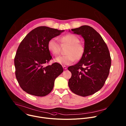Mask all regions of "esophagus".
<instances>
[{"label": "esophagus", "instance_id": "1", "mask_svg": "<svg viewBox=\"0 0 126 126\" xmlns=\"http://www.w3.org/2000/svg\"><path fill=\"white\" fill-rule=\"evenodd\" d=\"M62 67H63V69H65V70H66V69H67V67L66 66H63Z\"/></svg>", "mask_w": 126, "mask_h": 126}]
</instances>
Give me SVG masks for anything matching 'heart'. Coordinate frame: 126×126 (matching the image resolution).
Listing matches in <instances>:
<instances>
[{"instance_id":"heart-1","label":"heart","mask_w":126,"mask_h":126,"mask_svg":"<svg viewBox=\"0 0 126 126\" xmlns=\"http://www.w3.org/2000/svg\"><path fill=\"white\" fill-rule=\"evenodd\" d=\"M63 44L70 45L67 52V55L60 56L55 58L54 61L61 65H68L74 62L76 59H80L83 52V47L78 43V38L73 34H66L60 38ZM47 48L54 55L59 54L60 51V45L56 38H52L48 42Z\"/></svg>"}]
</instances>
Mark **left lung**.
I'll list each match as a JSON object with an SVG mask.
<instances>
[{
  "label": "left lung",
  "mask_w": 126,
  "mask_h": 126,
  "mask_svg": "<svg viewBox=\"0 0 126 126\" xmlns=\"http://www.w3.org/2000/svg\"><path fill=\"white\" fill-rule=\"evenodd\" d=\"M84 39V50L79 61L68 67L71 78L68 85L75 94L83 97L92 95L103 86L109 75L111 60L108 47L100 34L84 25L71 29ZM69 32H71L69 30Z\"/></svg>",
  "instance_id": "left-lung-1"
}]
</instances>
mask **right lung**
Masks as SVG:
<instances>
[{"label": "right lung", "instance_id": "right-lung-1", "mask_svg": "<svg viewBox=\"0 0 126 126\" xmlns=\"http://www.w3.org/2000/svg\"><path fill=\"white\" fill-rule=\"evenodd\" d=\"M64 31L40 26L31 31L21 41L14 59L15 75L20 86L27 93L44 96L52 91L55 79L63 69L57 63L44 66L52 58L47 44Z\"/></svg>", "mask_w": 126, "mask_h": 126}]
</instances>
